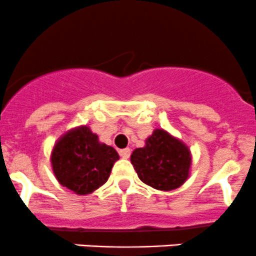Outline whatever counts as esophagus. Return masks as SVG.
<instances>
[{"label": "esophagus", "mask_w": 256, "mask_h": 256, "mask_svg": "<svg viewBox=\"0 0 256 256\" xmlns=\"http://www.w3.org/2000/svg\"><path fill=\"white\" fill-rule=\"evenodd\" d=\"M120 156H122L123 159H128L129 156H130V149L129 148L122 149V150H120Z\"/></svg>", "instance_id": "1"}]
</instances>
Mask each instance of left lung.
I'll return each mask as SVG.
<instances>
[{
  "label": "left lung",
  "instance_id": "left-lung-1",
  "mask_svg": "<svg viewBox=\"0 0 256 256\" xmlns=\"http://www.w3.org/2000/svg\"><path fill=\"white\" fill-rule=\"evenodd\" d=\"M130 162L139 179L158 190L179 188L189 178L192 154L188 146L164 129H156L143 148L134 149Z\"/></svg>",
  "mask_w": 256,
  "mask_h": 256
}]
</instances>
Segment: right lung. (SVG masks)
<instances>
[{
  "label": "right lung",
  "mask_w": 256,
  "mask_h": 256,
  "mask_svg": "<svg viewBox=\"0 0 256 256\" xmlns=\"http://www.w3.org/2000/svg\"><path fill=\"white\" fill-rule=\"evenodd\" d=\"M118 159L117 150L100 143L97 134L87 126L63 134L50 153V164L57 180L78 196L90 194L102 186Z\"/></svg>",
  "instance_id": "1"
}]
</instances>
